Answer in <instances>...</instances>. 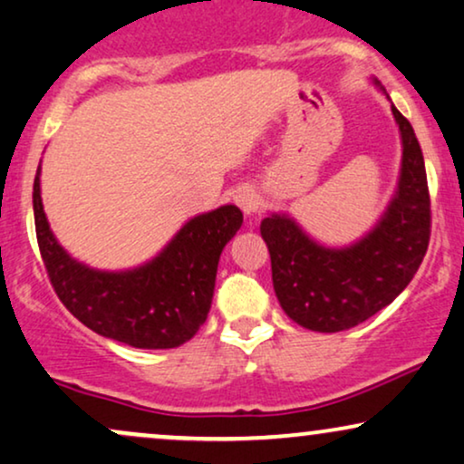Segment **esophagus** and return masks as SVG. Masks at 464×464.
I'll use <instances>...</instances> for the list:
<instances>
[{
	"label": "esophagus",
	"instance_id": "esophagus-1",
	"mask_svg": "<svg viewBox=\"0 0 464 464\" xmlns=\"http://www.w3.org/2000/svg\"><path fill=\"white\" fill-rule=\"evenodd\" d=\"M234 202L238 204V208H241L245 215H254L256 210L260 208V196L251 187L237 188V193H234Z\"/></svg>",
	"mask_w": 464,
	"mask_h": 464
}]
</instances>
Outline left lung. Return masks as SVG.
Here are the masks:
<instances>
[{"mask_svg": "<svg viewBox=\"0 0 464 464\" xmlns=\"http://www.w3.org/2000/svg\"><path fill=\"white\" fill-rule=\"evenodd\" d=\"M372 83L392 101L376 79ZM392 113L402 161L393 196L368 232L348 245H327L288 213H268L260 223L279 305L310 331L337 334L374 316L407 288L426 256L430 198L424 154L393 102Z\"/></svg>", "mask_w": 464, "mask_h": 464, "instance_id": "left-lung-1", "label": "left lung"}]
</instances>
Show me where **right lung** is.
I'll use <instances>...</instances> for the list:
<instances>
[{
	"instance_id": "add662e5",
	"label": "right lung",
	"mask_w": 464,
	"mask_h": 464,
	"mask_svg": "<svg viewBox=\"0 0 464 464\" xmlns=\"http://www.w3.org/2000/svg\"><path fill=\"white\" fill-rule=\"evenodd\" d=\"M38 247L57 296L94 334L133 348H176L206 323L221 251L241 230L238 206L223 204L191 217L144 265L102 271L72 258L51 230L34 179Z\"/></svg>"
}]
</instances>
